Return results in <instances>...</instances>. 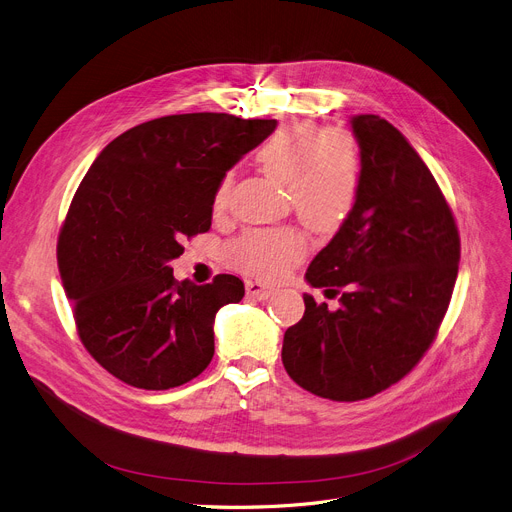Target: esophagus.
Wrapping results in <instances>:
<instances>
[{
	"mask_svg": "<svg viewBox=\"0 0 512 512\" xmlns=\"http://www.w3.org/2000/svg\"><path fill=\"white\" fill-rule=\"evenodd\" d=\"M246 293L250 295V297H256V299H268L270 295L275 293V289L273 287H268V285H264V283H260V281H246Z\"/></svg>",
	"mask_w": 512,
	"mask_h": 512,
	"instance_id": "34e87169",
	"label": "esophagus"
}]
</instances>
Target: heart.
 <instances>
[{"mask_svg":"<svg viewBox=\"0 0 512 512\" xmlns=\"http://www.w3.org/2000/svg\"><path fill=\"white\" fill-rule=\"evenodd\" d=\"M262 171L283 184L293 213L308 229L335 231L355 206L362 184L359 146L345 128L322 130L314 122L291 119L256 153ZM235 177L225 173L215 192V208L227 206ZM233 262L246 273L277 279L306 254L304 237L291 231H252L233 246Z\"/></svg>","mask_w":512,"mask_h":512,"instance_id":"obj_1","label":"heart"}]
</instances>
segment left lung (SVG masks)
<instances>
[{
  "label": "left lung",
  "instance_id": "left-lung-1",
  "mask_svg": "<svg viewBox=\"0 0 512 512\" xmlns=\"http://www.w3.org/2000/svg\"><path fill=\"white\" fill-rule=\"evenodd\" d=\"M362 184L349 217L308 266L312 287L339 297L283 337L287 374L312 395L362 401L407 376L438 335L453 295L461 237L434 175L380 115H355Z\"/></svg>",
  "mask_w": 512,
  "mask_h": 512
}]
</instances>
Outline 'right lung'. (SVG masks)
<instances>
[{"label":"right lung","mask_w":512,"mask_h":512,"mask_svg":"<svg viewBox=\"0 0 512 512\" xmlns=\"http://www.w3.org/2000/svg\"><path fill=\"white\" fill-rule=\"evenodd\" d=\"M275 128L229 113L167 115L117 136L90 165L59 229L57 266L82 345L115 378L167 390L210 364L215 316L244 283H179L171 260L210 229L223 175Z\"/></svg>","instance_id":"1"}]
</instances>
